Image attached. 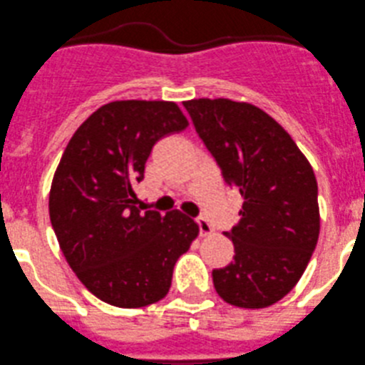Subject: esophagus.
Returning a JSON list of instances; mask_svg holds the SVG:
<instances>
[{"label": "esophagus", "instance_id": "1", "mask_svg": "<svg viewBox=\"0 0 365 365\" xmlns=\"http://www.w3.org/2000/svg\"><path fill=\"white\" fill-rule=\"evenodd\" d=\"M197 224H199L200 235H202V237H207V235H211V232H213V227H211L210 220H207L206 217L197 218Z\"/></svg>", "mask_w": 365, "mask_h": 365}]
</instances>
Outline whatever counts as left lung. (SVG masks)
<instances>
[{"label":"left lung","instance_id":"8db88e82","mask_svg":"<svg viewBox=\"0 0 365 365\" xmlns=\"http://www.w3.org/2000/svg\"><path fill=\"white\" fill-rule=\"evenodd\" d=\"M185 103L195 130L244 199L225 237L235 262L213 270L225 303L267 308L296 287L319 238L317 180L290 134L259 107L227 98Z\"/></svg>","mask_w":365,"mask_h":365}]
</instances>
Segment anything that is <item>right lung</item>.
<instances>
[{
    "label": "right lung",
    "instance_id": "obj_1",
    "mask_svg": "<svg viewBox=\"0 0 365 365\" xmlns=\"http://www.w3.org/2000/svg\"><path fill=\"white\" fill-rule=\"evenodd\" d=\"M188 120L177 103L120 100L69 140L50 190V220L66 262L103 303L141 308L168 294L173 265L199 235L179 210L141 213L133 186L152 147Z\"/></svg>",
    "mask_w": 365,
    "mask_h": 365
}]
</instances>
